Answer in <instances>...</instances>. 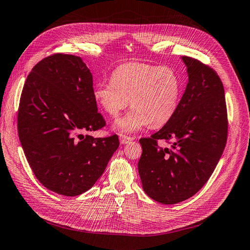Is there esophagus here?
Here are the masks:
<instances>
[{"label": "esophagus", "instance_id": "obj_1", "mask_svg": "<svg viewBox=\"0 0 250 250\" xmlns=\"http://www.w3.org/2000/svg\"><path fill=\"white\" fill-rule=\"evenodd\" d=\"M132 140H133V138L127 137V135H121V137H120V142H121V144H123V145H125V144H128L129 142H131Z\"/></svg>", "mask_w": 250, "mask_h": 250}]
</instances>
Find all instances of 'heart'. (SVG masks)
<instances>
[{"mask_svg": "<svg viewBox=\"0 0 250 250\" xmlns=\"http://www.w3.org/2000/svg\"><path fill=\"white\" fill-rule=\"evenodd\" d=\"M180 92V78L171 67L130 62L113 71L111 82L96 84L93 95L111 117L130 104L133 109L117 121L115 129L132 133L149 123L155 128L167 124L177 109Z\"/></svg>", "mask_w": 250, "mask_h": 250, "instance_id": "obj_1", "label": "heart"}]
</instances>
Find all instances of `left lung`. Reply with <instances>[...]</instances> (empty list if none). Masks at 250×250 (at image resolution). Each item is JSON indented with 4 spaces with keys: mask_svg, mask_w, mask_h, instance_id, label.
I'll list each match as a JSON object with an SVG mask.
<instances>
[{
    "mask_svg": "<svg viewBox=\"0 0 250 250\" xmlns=\"http://www.w3.org/2000/svg\"><path fill=\"white\" fill-rule=\"evenodd\" d=\"M188 81L167 124L140 140L138 164L145 193L164 204H175L197 193L213 174L228 140V111L217 73L199 60L183 56ZM160 139L171 144L162 148Z\"/></svg>",
    "mask_w": 250,
    "mask_h": 250,
    "instance_id": "1",
    "label": "left lung"
}]
</instances>
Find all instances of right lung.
<instances>
[{"mask_svg": "<svg viewBox=\"0 0 250 250\" xmlns=\"http://www.w3.org/2000/svg\"><path fill=\"white\" fill-rule=\"evenodd\" d=\"M93 76L82 59L57 53L28 75L21 95L18 131L35 177L64 196L86 192L102 175L120 143L83 135L105 126L93 95Z\"/></svg>", "mask_w": 250, "mask_h": 250, "instance_id": "add662e5", "label": "right lung"}]
</instances>
